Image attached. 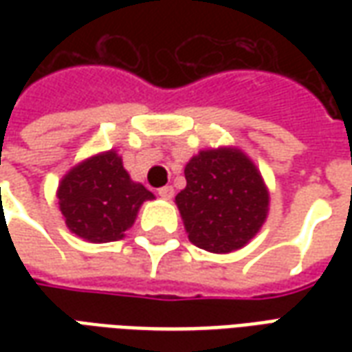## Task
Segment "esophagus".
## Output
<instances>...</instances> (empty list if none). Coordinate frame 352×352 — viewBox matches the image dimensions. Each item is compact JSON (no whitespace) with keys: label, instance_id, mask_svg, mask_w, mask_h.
Returning a JSON list of instances; mask_svg holds the SVG:
<instances>
[{"label":"esophagus","instance_id":"esophagus-1","mask_svg":"<svg viewBox=\"0 0 352 352\" xmlns=\"http://www.w3.org/2000/svg\"><path fill=\"white\" fill-rule=\"evenodd\" d=\"M158 196H160L162 199H171L173 198V186H164V188H160V190H158Z\"/></svg>","mask_w":352,"mask_h":352}]
</instances>
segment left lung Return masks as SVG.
<instances>
[{
    "label": "left lung",
    "mask_w": 352,
    "mask_h": 352,
    "mask_svg": "<svg viewBox=\"0 0 352 352\" xmlns=\"http://www.w3.org/2000/svg\"><path fill=\"white\" fill-rule=\"evenodd\" d=\"M175 196L192 243L214 254L239 251L264 226L270 190L256 164L237 146L204 148L186 168Z\"/></svg>",
    "instance_id": "obj_1"
}]
</instances>
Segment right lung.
I'll return each instance as SVG.
<instances>
[{
    "instance_id": "right-lung-1",
    "label": "right lung",
    "mask_w": 352,
    "mask_h": 352,
    "mask_svg": "<svg viewBox=\"0 0 352 352\" xmlns=\"http://www.w3.org/2000/svg\"><path fill=\"white\" fill-rule=\"evenodd\" d=\"M56 198L69 232L88 243H109L122 239L154 194L131 181L122 156L111 148L73 166L58 184Z\"/></svg>"
}]
</instances>
